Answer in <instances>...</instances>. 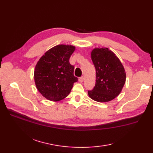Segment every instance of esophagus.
Here are the masks:
<instances>
[{
    "label": "esophagus",
    "mask_w": 153,
    "mask_h": 153,
    "mask_svg": "<svg viewBox=\"0 0 153 153\" xmlns=\"http://www.w3.org/2000/svg\"><path fill=\"white\" fill-rule=\"evenodd\" d=\"M83 80H84V77L83 76H82V77H80L79 78V79H78V81L80 82V83H82L83 82Z\"/></svg>",
    "instance_id": "34e87169"
}]
</instances>
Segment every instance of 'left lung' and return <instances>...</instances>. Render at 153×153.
Returning a JSON list of instances; mask_svg holds the SVG:
<instances>
[{
  "mask_svg": "<svg viewBox=\"0 0 153 153\" xmlns=\"http://www.w3.org/2000/svg\"><path fill=\"white\" fill-rule=\"evenodd\" d=\"M96 70V83L88 91L90 98L103 103L118 97L126 82V72L121 61L108 48H95L91 53Z\"/></svg>",
  "mask_w": 153,
  "mask_h": 153,
  "instance_id": "8db88e82",
  "label": "left lung"
}]
</instances>
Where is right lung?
Listing matches in <instances>:
<instances>
[{"label":"right lung","mask_w":153,"mask_h":153,"mask_svg":"<svg viewBox=\"0 0 153 153\" xmlns=\"http://www.w3.org/2000/svg\"><path fill=\"white\" fill-rule=\"evenodd\" d=\"M75 47L59 45L45 53L36 65L34 79L36 87L46 99L58 101L70 94L74 83V67L69 62Z\"/></svg>","instance_id":"add662e5"}]
</instances>
